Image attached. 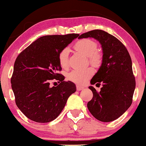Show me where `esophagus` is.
<instances>
[{"label": "esophagus", "mask_w": 146, "mask_h": 146, "mask_svg": "<svg viewBox=\"0 0 146 146\" xmlns=\"http://www.w3.org/2000/svg\"><path fill=\"white\" fill-rule=\"evenodd\" d=\"M84 87H83V86H79V85L77 86V90L80 91V90H84Z\"/></svg>", "instance_id": "obj_1"}]
</instances>
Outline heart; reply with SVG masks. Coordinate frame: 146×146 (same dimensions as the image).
<instances>
[{
	"instance_id": "1",
	"label": "heart",
	"mask_w": 146,
	"mask_h": 146,
	"mask_svg": "<svg viewBox=\"0 0 146 146\" xmlns=\"http://www.w3.org/2000/svg\"><path fill=\"white\" fill-rule=\"evenodd\" d=\"M75 48L89 57V60L93 64H96L100 62L101 55L96 52L97 44L96 42L89 38H84L78 41L75 44ZM68 56L69 49L68 47L62 49L58 54V61L60 66L63 68H66L68 64ZM92 71L90 68L86 69H74L68 74V79L75 83L80 84H85L86 81L92 76Z\"/></svg>"
}]
</instances>
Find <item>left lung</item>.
<instances>
[{
  "instance_id": "obj_1",
  "label": "left lung",
  "mask_w": 146,
  "mask_h": 146,
  "mask_svg": "<svg viewBox=\"0 0 146 146\" xmlns=\"http://www.w3.org/2000/svg\"><path fill=\"white\" fill-rule=\"evenodd\" d=\"M94 38L101 43L102 63L90 84H102L100 92L90 86L93 97L87 107L91 114L101 122L118 118L131 105L135 88L132 61L126 47L113 35L102 30L81 35L78 38Z\"/></svg>"
}]
</instances>
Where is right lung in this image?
<instances>
[{
	"instance_id": "add662e5",
	"label": "right lung",
	"mask_w": 146,
	"mask_h": 146,
	"mask_svg": "<svg viewBox=\"0 0 146 146\" xmlns=\"http://www.w3.org/2000/svg\"><path fill=\"white\" fill-rule=\"evenodd\" d=\"M79 34L46 35L31 43L19 54L14 63L11 88L17 108L30 120L46 123L55 120L68 98L76 91L75 84L64 82L60 73L58 54ZM61 82L51 87L50 81Z\"/></svg>"
}]
</instances>
